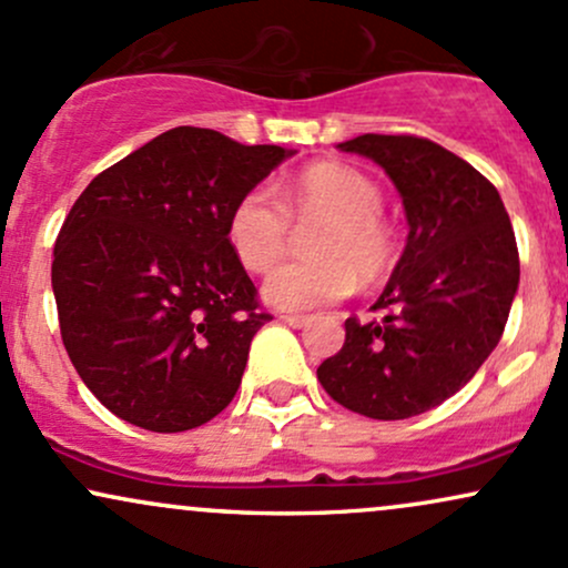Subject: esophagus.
Listing matches in <instances>:
<instances>
[{"instance_id":"esophagus-1","label":"esophagus","mask_w":568,"mask_h":568,"mask_svg":"<svg viewBox=\"0 0 568 568\" xmlns=\"http://www.w3.org/2000/svg\"><path fill=\"white\" fill-rule=\"evenodd\" d=\"M280 321L293 325V328H302V325L310 323V315H293V312H283V315H280Z\"/></svg>"}]
</instances>
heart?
Masks as SVG:
<instances>
[{
  "instance_id": "obj_1",
  "label": "heart",
  "mask_w": 568,
  "mask_h": 568,
  "mask_svg": "<svg viewBox=\"0 0 568 568\" xmlns=\"http://www.w3.org/2000/svg\"><path fill=\"white\" fill-rule=\"evenodd\" d=\"M384 194L371 175L344 162H317L283 186L280 205L253 186L226 216V240L247 272L272 270L291 243V224L312 226V258L277 266L264 298L280 310H312L379 285L397 264V240L382 216Z\"/></svg>"
}]
</instances>
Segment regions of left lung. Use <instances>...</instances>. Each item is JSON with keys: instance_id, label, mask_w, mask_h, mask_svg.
Masks as SVG:
<instances>
[{"instance_id": "1", "label": "left lung", "mask_w": 568, "mask_h": 568, "mask_svg": "<svg viewBox=\"0 0 568 568\" xmlns=\"http://www.w3.org/2000/svg\"><path fill=\"white\" fill-rule=\"evenodd\" d=\"M338 149L387 171L408 243L374 304L382 317H347L317 379L355 414L408 419L459 393L499 344L520 277L515 232L497 186L440 143L366 133Z\"/></svg>"}]
</instances>
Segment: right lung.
Wrapping results in <instances>:
<instances>
[{
    "label": "right lung",
    "mask_w": 568,
    "mask_h": 568,
    "mask_svg": "<svg viewBox=\"0 0 568 568\" xmlns=\"http://www.w3.org/2000/svg\"><path fill=\"white\" fill-rule=\"evenodd\" d=\"M207 128H173L90 181L53 247L58 323L77 374L152 433L211 422L243 382L270 312L226 216L285 158Z\"/></svg>",
    "instance_id": "1"
}]
</instances>
